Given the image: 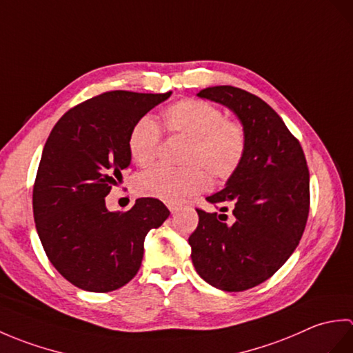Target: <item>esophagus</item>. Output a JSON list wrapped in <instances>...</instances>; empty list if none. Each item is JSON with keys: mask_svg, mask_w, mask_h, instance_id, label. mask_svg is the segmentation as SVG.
I'll use <instances>...</instances> for the list:
<instances>
[{"mask_svg": "<svg viewBox=\"0 0 353 353\" xmlns=\"http://www.w3.org/2000/svg\"><path fill=\"white\" fill-rule=\"evenodd\" d=\"M167 206H168V209H170V212H171V214H177L179 211H181V208H182L181 205H177V203H168Z\"/></svg>", "mask_w": 353, "mask_h": 353, "instance_id": "1", "label": "esophagus"}]
</instances>
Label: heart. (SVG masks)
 Returning <instances> with one entry per match:
<instances>
[{"label": "heart", "mask_w": 353, "mask_h": 353, "mask_svg": "<svg viewBox=\"0 0 353 353\" xmlns=\"http://www.w3.org/2000/svg\"><path fill=\"white\" fill-rule=\"evenodd\" d=\"M163 124L168 133L188 138L183 168L154 167L138 179L142 196L179 203L194 194L208 190L209 172L215 181H228L241 167L247 150L244 125L224 117L215 104L183 99L163 112ZM129 152L139 167L152 165L161 144V130L152 118L144 117L134 123L129 133Z\"/></svg>", "instance_id": "b5f03b06"}]
</instances>
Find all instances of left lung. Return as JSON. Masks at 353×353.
<instances>
[{
    "mask_svg": "<svg viewBox=\"0 0 353 353\" xmlns=\"http://www.w3.org/2000/svg\"><path fill=\"white\" fill-rule=\"evenodd\" d=\"M230 109L244 125L247 150L226 188L206 197L226 214L197 209L188 243L201 279L223 291H244L272 277L301 241L310 212V171L303 150L282 118L259 97L234 86L197 94Z\"/></svg>",
    "mask_w": 353,
    "mask_h": 353,
    "instance_id": "obj_1",
    "label": "left lung"
}]
</instances>
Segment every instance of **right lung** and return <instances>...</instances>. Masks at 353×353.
<instances>
[{"mask_svg": "<svg viewBox=\"0 0 353 353\" xmlns=\"http://www.w3.org/2000/svg\"><path fill=\"white\" fill-rule=\"evenodd\" d=\"M171 95L110 91L70 109L45 142L33 186L37 235L50 262L76 287L108 292L138 273L150 229L170 211L142 197L110 212L104 197L130 167L134 123Z\"/></svg>", "mask_w": 353, "mask_h": 353, "instance_id": "obj_1", "label": "right lung"}]
</instances>
